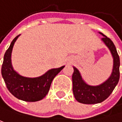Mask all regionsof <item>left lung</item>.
<instances>
[{
  "mask_svg": "<svg viewBox=\"0 0 122 122\" xmlns=\"http://www.w3.org/2000/svg\"><path fill=\"white\" fill-rule=\"evenodd\" d=\"M99 33L103 36L101 39L108 46L113 57L112 72L104 83L99 85L92 86L83 81L79 71L74 66V71L72 75L73 93L76 101L84 104H95L106 100L114 90L119 80L120 60L116 47L111 39L103 33Z\"/></svg>",
  "mask_w": 122,
  "mask_h": 122,
  "instance_id": "obj_1",
  "label": "left lung"
}]
</instances>
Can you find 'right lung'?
Returning a JSON list of instances; mask_svg holds the SVG:
<instances>
[{
    "label": "right lung",
    "mask_w": 122,
    "mask_h": 122,
    "mask_svg": "<svg viewBox=\"0 0 122 122\" xmlns=\"http://www.w3.org/2000/svg\"><path fill=\"white\" fill-rule=\"evenodd\" d=\"M19 36L12 40L5 53L1 68L2 76L7 88L16 98L28 102L38 101L46 96L53 78L65 66L50 69L46 74L37 78H27L19 75L14 70L11 62L12 51Z\"/></svg>",
    "instance_id": "1"
}]
</instances>
